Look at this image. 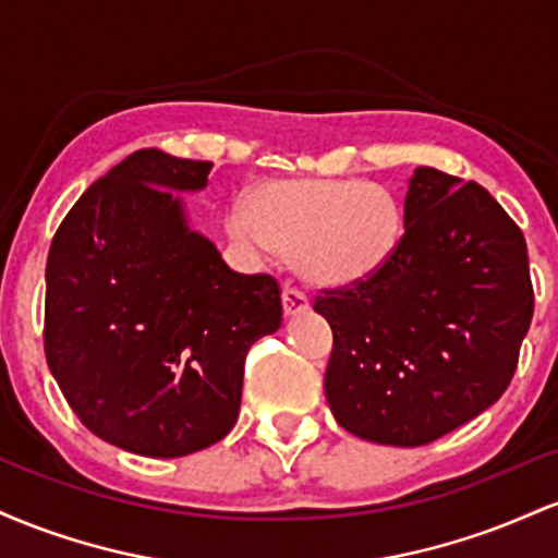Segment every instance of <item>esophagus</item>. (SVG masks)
Here are the masks:
<instances>
[{
	"label": "esophagus",
	"mask_w": 558,
	"mask_h": 558,
	"mask_svg": "<svg viewBox=\"0 0 558 558\" xmlns=\"http://www.w3.org/2000/svg\"><path fill=\"white\" fill-rule=\"evenodd\" d=\"M283 310H286V315H301V312L310 310V299H306V293L301 291V288L286 283V288H283Z\"/></svg>",
	"instance_id": "1"
}]
</instances>
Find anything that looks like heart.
Listing matches in <instances>:
<instances>
[{"label":"heart","instance_id":"obj_1","mask_svg":"<svg viewBox=\"0 0 558 558\" xmlns=\"http://www.w3.org/2000/svg\"><path fill=\"white\" fill-rule=\"evenodd\" d=\"M403 228L401 198L360 178H272L228 217L235 241L291 257L306 283L325 288L354 286L380 272L393 259Z\"/></svg>","mask_w":558,"mask_h":558}]
</instances>
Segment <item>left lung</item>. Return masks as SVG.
<instances>
[{"label":"left lung","instance_id":"8db88e82","mask_svg":"<svg viewBox=\"0 0 558 558\" xmlns=\"http://www.w3.org/2000/svg\"><path fill=\"white\" fill-rule=\"evenodd\" d=\"M393 259L328 288L315 312L332 351L325 396L343 430L425 446L501 399L533 319L527 243L475 181L417 168Z\"/></svg>","mask_w":558,"mask_h":558}]
</instances>
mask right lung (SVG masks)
<instances>
[{"mask_svg": "<svg viewBox=\"0 0 558 558\" xmlns=\"http://www.w3.org/2000/svg\"><path fill=\"white\" fill-rule=\"evenodd\" d=\"M213 162L138 149L92 183L47 259L44 351L70 409L138 457L175 459L239 420L243 362L283 323L272 275H241L189 228Z\"/></svg>", "mask_w": 558, "mask_h": 558, "instance_id": "obj_1", "label": "right lung"}]
</instances>
